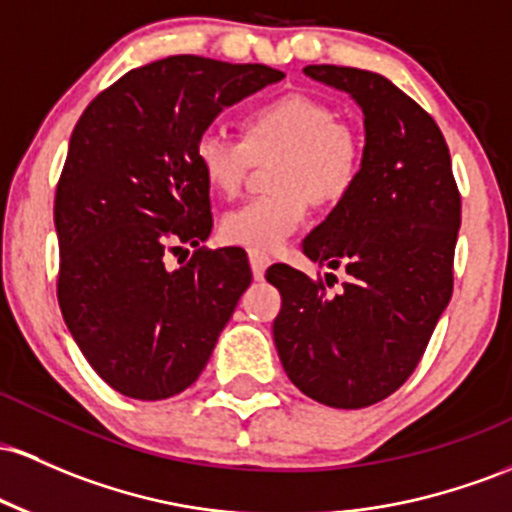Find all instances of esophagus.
<instances>
[{
  "mask_svg": "<svg viewBox=\"0 0 512 512\" xmlns=\"http://www.w3.org/2000/svg\"><path fill=\"white\" fill-rule=\"evenodd\" d=\"M247 257H250V267H252V277L262 279L265 277V269L272 265V257L262 250H247Z\"/></svg>",
  "mask_w": 512,
  "mask_h": 512,
  "instance_id": "esophagus-1",
  "label": "esophagus"
}]
</instances>
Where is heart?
<instances>
[{"mask_svg":"<svg viewBox=\"0 0 512 512\" xmlns=\"http://www.w3.org/2000/svg\"><path fill=\"white\" fill-rule=\"evenodd\" d=\"M277 155L272 187L221 218L230 245L277 250L306 223L313 204L338 206L357 187L364 167V143L340 111L311 94H284L247 111L243 138L206 128L194 143V160L206 184L221 196L243 189L255 160Z\"/></svg>","mask_w":512,"mask_h":512,"instance_id":"obj_1","label":"heart"}]
</instances>
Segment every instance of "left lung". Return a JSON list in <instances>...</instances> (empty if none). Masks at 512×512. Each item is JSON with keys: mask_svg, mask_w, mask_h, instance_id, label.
Segmentation results:
<instances>
[{"mask_svg": "<svg viewBox=\"0 0 512 512\" xmlns=\"http://www.w3.org/2000/svg\"><path fill=\"white\" fill-rule=\"evenodd\" d=\"M352 94L364 114L357 187L303 240V255L342 269L311 279L289 265L267 269L282 294L274 345L299 391L330 408H367L415 372L452 299L462 196L440 126L376 72L303 67Z\"/></svg>", "mask_w": 512, "mask_h": 512, "instance_id": "obj_1", "label": "left lung"}]
</instances>
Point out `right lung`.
I'll use <instances>...</instances> for the list:
<instances>
[{
    "label": "right lung",
    "instance_id": "add662e5",
    "mask_svg": "<svg viewBox=\"0 0 512 512\" xmlns=\"http://www.w3.org/2000/svg\"><path fill=\"white\" fill-rule=\"evenodd\" d=\"M282 77L170 55L106 87L72 131L53 209L58 303L84 359L123 396L192 386L252 282L245 250L201 245L213 216L194 143L223 106ZM184 244L193 260L170 270Z\"/></svg>",
    "mask_w": 512,
    "mask_h": 512
}]
</instances>
